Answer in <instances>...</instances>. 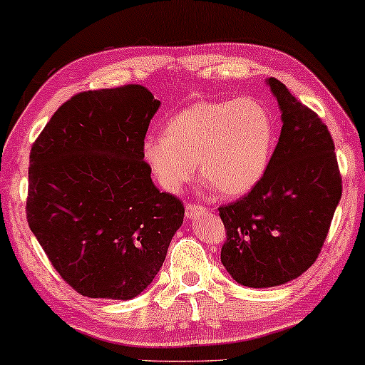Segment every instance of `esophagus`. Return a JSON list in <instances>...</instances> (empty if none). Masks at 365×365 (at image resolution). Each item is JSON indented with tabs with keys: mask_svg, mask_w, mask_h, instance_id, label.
<instances>
[{
	"mask_svg": "<svg viewBox=\"0 0 365 365\" xmlns=\"http://www.w3.org/2000/svg\"><path fill=\"white\" fill-rule=\"evenodd\" d=\"M206 211H207V207H204L202 204H196V202L186 204V216L187 217H194V216H197V214L206 212Z\"/></svg>",
	"mask_w": 365,
	"mask_h": 365,
	"instance_id": "1",
	"label": "esophagus"
}]
</instances>
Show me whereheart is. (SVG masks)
<instances>
[{"label":"heart","mask_w":365,"mask_h":365,"mask_svg":"<svg viewBox=\"0 0 365 365\" xmlns=\"http://www.w3.org/2000/svg\"><path fill=\"white\" fill-rule=\"evenodd\" d=\"M276 126L256 98L199 101L166 123L163 136H149L143 154L158 182L179 192L196 176L222 197L256 187L271 161Z\"/></svg>","instance_id":"heart-1"}]
</instances>
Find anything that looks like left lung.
Here are the masks:
<instances>
[{
    "mask_svg": "<svg viewBox=\"0 0 365 365\" xmlns=\"http://www.w3.org/2000/svg\"><path fill=\"white\" fill-rule=\"evenodd\" d=\"M269 86L282 129L261 181L219 207L226 229L221 262L247 287H274L316 262L342 196L331 133L322 119L276 78Z\"/></svg>",
    "mask_w": 365,
    "mask_h": 365,
    "instance_id": "left-lung-1",
    "label": "left lung"
}]
</instances>
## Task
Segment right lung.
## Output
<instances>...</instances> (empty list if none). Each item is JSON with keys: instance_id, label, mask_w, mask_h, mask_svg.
<instances>
[{"instance_id": "add662e5", "label": "right lung", "mask_w": 365, "mask_h": 365, "mask_svg": "<svg viewBox=\"0 0 365 365\" xmlns=\"http://www.w3.org/2000/svg\"><path fill=\"white\" fill-rule=\"evenodd\" d=\"M159 104L141 84L78 93L33 143L29 229L81 296L136 297L182 224V201L159 192L143 154Z\"/></svg>"}]
</instances>
